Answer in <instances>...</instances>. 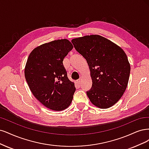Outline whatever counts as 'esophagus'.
<instances>
[{"label": "esophagus", "mask_w": 149, "mask_h": 149, "mask_svg": "<svg viewBox=\"0 0 149 149\" xmlns=\"http://www.w3.org/2000/svg\"><path fill=\"white\" fill-rule=\"evenodd\" d=\"M77 83H78L79 84H80V82H81V79H78V80H77Z\"/></svg>", "instance_id": "obj_1"}]
</instances>
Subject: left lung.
<instances>
[{
  "label": "left lung",
  "mask_w": 149,
  "mask_h": 149,
  "mask_svg": "<svg viewBox=\"0 0 149 149\" xmlns=\"http://www.w3.org/2000/svg\"><path fill=\"white\" fill-rule=\"evenodd\" d=\"M87 61L92 87L87 92L90 102L100 108L116 104L127 88L131 67L125 52L102 36L87 35L71 41Z\"/></svg>",
  "instance_id": "obj_1"
}]
</instances>
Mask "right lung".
<instances>
[{
    "label": "right lung",
    "instance_id": "1",
    "mask_svg": "<svg viewBox=\"0 0 149 149\" xmlns=\"http://www.w3.org/2000/svg\"><path fill=\"white\" fill-rule=\"evenodd\" d=\"M73 48L66 39L45 43L33 49L27 59L25 76L35 97L45 107L62 111L70 104L75 91L63 60Z\"/></svg>",
    "mask_w": 149,
    "mask_h": 149
}]
</instances>
